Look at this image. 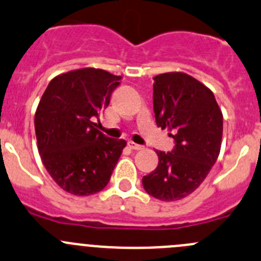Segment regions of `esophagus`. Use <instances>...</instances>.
Wrapping results in <instances>:
<instances>
[{
	"mask_svg": "<svg viewBox=\"0 0 261 261\" xmlns=\"http://www.w3.org/2000/svg\"><path fill=\"white\" fill-rule=\"evenodd\" d=\"M128 146H130L133 150H141V149H144L143 145H139V144L133 143V141H128Z\"/></svg>",
	"mask_w": 261,
	"mask_h": 261,
	"instance_id": "esophagus-1",
	"label": "esophagus"
}]
</instances>
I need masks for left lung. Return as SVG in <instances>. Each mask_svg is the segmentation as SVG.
Returning <instances> with one entry per match:
<instances>
[{
	"mask_svg": "<svg viewBox=\"0 0 261 261\" xmlns=\"http://www.w3.org/2000/svg\"><path fill=\"white\" fill-rule=\"evenodd\" d=\"M153 106L158 127L168 128L174 149L156 150L159 163L143 177L153 198L176 201L186 198L205 179L221 151L223 115L213 92L185 72L156 75Z\"/></svg>",
	"mask_w": 261,
	"mask_h": 261,
	"instance_id": "1",
	"label": "left lung"
}]
</instances>
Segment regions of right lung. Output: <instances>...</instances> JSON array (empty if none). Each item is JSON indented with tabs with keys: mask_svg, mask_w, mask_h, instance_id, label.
Wrapping results in <instances>:
<instances>
[{
	"mask_svg": "<svg viewBox=\"0 0 261 261\" xmlns=\"http://www.w3.org/2000/svg\"><path fill=\"white\" fill-rule=\"evenodd\" d=\"M121 76L94 67L53 77L35 111L38 151L53 181L77 196L99 192L122 154L126 141L95 128Z\"/></svg>",
	"mask_w": 261,
	"mask_h": 261,
	"instance_id": "right-lung-1",
	"label": "right lung"
}]
</instances>
